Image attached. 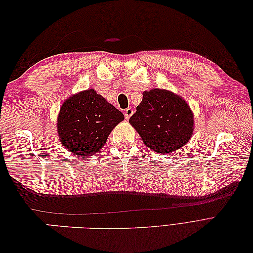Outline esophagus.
Here are the masks:
<instances>
[{
  "label": "esophagus",
  "mask_w": 253,
  "mask_h": 253,
  "mask_svg": "<svg viewBox=\"0 0 253 253\" xmlns=\"http://www.w3.org/2000/svg\"><path fill=\"white\" fill-rule=\"evenodd\" d=\"M133 115V110L131 108H127L126 110H125V117L126 119H128Z\"/></svg>",
  "instance_id": "esophagus-1"
}]
</instances>
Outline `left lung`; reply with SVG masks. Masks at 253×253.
Listing matches in <instances>:
<instances>
[{
	"label": "left lung",
	"mask_w": 253,
	"mask_h": 253,
	"mask_svg": "<svg viewBox=\"0 0 253 253\" xmlns=\"http://www.w3.org/2000/svg\"><path fill=\"white\" fill-rule=\"evenodd\" d=\"M142 101L128 122L153 151L168 154L182 148L193 134L194 118L188 103L172 91H143Z\"/></svg>",
	"instance_id": "1"
}]
</instances>
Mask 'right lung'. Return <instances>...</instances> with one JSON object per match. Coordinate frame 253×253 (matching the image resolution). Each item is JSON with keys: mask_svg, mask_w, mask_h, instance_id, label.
<instances>
[{"mask_svg": "<svg viewBox=\"0 0 253 253\" xmlns=\"http://www.w3.org/2000/svg\"><path fill=\"white\" fill-rule=\"evenodd\" d=\"M124 114L89 88L73 95L61 106L57 131L63 147L74 155L91 156L105 144Z\"/></svg>", "mask_w": 253, "mask_h": 253, "instance_id": "1", "label": "right lung"}]
</instances>
